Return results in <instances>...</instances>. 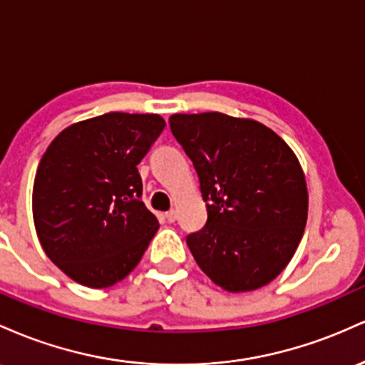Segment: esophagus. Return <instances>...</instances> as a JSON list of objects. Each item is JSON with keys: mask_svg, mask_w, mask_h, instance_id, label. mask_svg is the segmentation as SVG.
Segmentation results:
<instances>
[{"mask_svg": "<svg viewBox=\"0 0 365 365\" xmlns=\"http://www.w3.org/2000/svg\"><path fill=\"white\" fill-rule=\"evenodd\" d=\"M165 219H167V222H175V219H178V212H175V210H169V212H167V214H165Z\"/></svg>", "mask_w": 365, "mask_h": 365, "instance_id": "1", "label": "esophagus"}]
</instances>
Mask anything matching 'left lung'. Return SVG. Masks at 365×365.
<instances>
[{"mask_svg": "<svg viewBox=\"0 0 365 365\" xmlns=\"http://www.w3.org/2000/svg\"><path fill=\"white\" fill-rule=\"evenodd\" d=\"M170 130L193 162L207 224L186 243L222 289L253 292L282 272L304 236L309 193L293 150L264 124L175 113Z\"/></svg>", "mask_w": 365, "mask_h": 365, "instance_id": "8db88e82", "label": "left lung"}]
</instances>
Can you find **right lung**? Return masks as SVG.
Masks as SVG:
<instances>
[{"instance_id":"obj_1","label":"right lung","mask_w":365,"mask_h":365,"mask_svg":"<svg viewBox=\"0 0 365 365\" xmlns=\"http://www.w3.org/2000/svg\"><path fill=\"white\" fill-rule=\"evenodd\" d=\"M163 128L155 113L110 112L63 129L44 151L32 190L36 232L48 259L79 284L124 279L157 232L139 200L138 163Z\"/></svg>"}]
</instances>
